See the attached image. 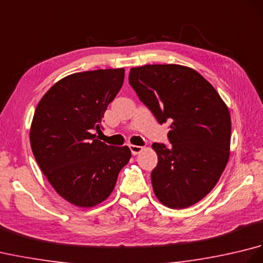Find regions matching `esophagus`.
Returning <instances> with one entry per match:
<instances>
[{
    "mask_svg": "<svg viewBox=\"0 0 263 263\" xmlns=\"http://www.w3.org/2000/svg\"><path fill=\"white\" fill-rule=\"evenodd\" d=\"M130 150H131V153H132V155H138V154H140L142 150H143V147H141V146H136V144H130Z\"/></svg>",
    "mask_w": 263,
    "mask_h": 263,
    "instance_id": "34e87169",
    "label": "esophagus"
}]
</instances>
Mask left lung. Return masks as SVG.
<instances>
[{
	"instance_id": "8db88e82",
	"label": "left lung",
	"mask_w": 263,
	"mask_h": 263,
	"mask_svg": "<svg viewBox=\"0 0 263 263\" xmlns=\"http://www.w3.org/2000/svg\"><path fill=\"white\" fill-rule=\"evenodd\" d=\"M128 82L160 124L171 122L172 146L153 144L158 156L152 172L156 197L172 209L195 204L214 189L230 158L227 105L202 76L187 66L132 68Z\"/></svg>"
}]
</instances>
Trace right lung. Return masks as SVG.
<instances>
[{
  "instance_id": "add662e5",
  "label": "right lung",
  "mask_w": 263,
  "mask_h": 263,
  "mask_svg": "<svg viewBox=\"0 0 263 263\" xmlns=\"http://www.w3.org/2000/svg\"><path fill=\"white\" fill-rule=\"evenodd\" d=\"M123 81L124 69L70 74L49 88L33 114L32 154L55 191L77 206L107 199L131 158L128 147L108 146L95 133Z\"/></svg>"
}]
</instances>
